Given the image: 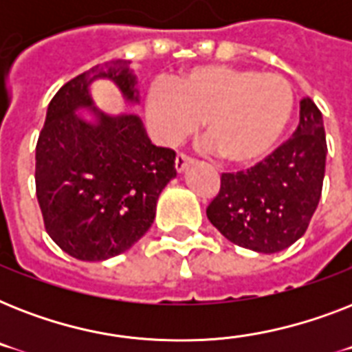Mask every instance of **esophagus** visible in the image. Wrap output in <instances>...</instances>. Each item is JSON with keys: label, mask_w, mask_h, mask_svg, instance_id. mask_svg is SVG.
<instances>
[{"label": "esophagus", "mask_w": 352, "mask_h": 352, "mask_svg": "<svg viewBox=\"0 0 352 352\" xmlns=\"http://www.w3.org/2000/svg\"><path fill=\"white\" fill-rule=\"evenodd\" d=\"M188 164H192V159H190L188 155H184V153H179V155H177L175 168H177V171H179V173H181V171L186 170Z\"/></svg>", "instance_id": "1"}]
</instances>
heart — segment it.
Here are the masks:
<instances>
[{
	"mask_svg": "<svg viewBox=\"0 0 352 352\" xmlns=\"http://www.w3.org/2000/svg\"><path fill=\"white\" fill-rule=\"evenodd\" d=\"M294 93L283 76L230 65H201L171 85L155 84L146 118L162 144L173 146L199 127L210 148L234 164L261 159L289 126Z\"/></svg>",
	"mask_w": 352,
	"mask_h": 352,
	"instance_id": "obj_1",
	"label": "heart"
}]
</instances>
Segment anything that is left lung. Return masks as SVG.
<instances>
[{
    "label": "left lung",
    "mask_w": 352,
    "mask_h": 352,
    "mask_svg": "<svg viewBox=\"0 0 352 352\" xmlns=\"http://www.w3.org/2000/svg\"><path fill=\"white\" fill-rule=\"evenodd\" d=\"M327 159L323 117L305 96L292 138L246 171L223 173L210 223L234 245L276 254L305 234L322 197Z\"/></svg>",
    "instance_id": "1"
}]
</instances>
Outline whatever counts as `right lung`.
<instances>
[{
	"label": "right lung",
	"instance_id": "right-lung-1",
	"mask_svg": "<svg viewBox=\"0 0 352 352\" xmlns=\"http://www.w3.org/2000/svg\"><path fill=\"white\" fill-rule=\"evenodd\" d=\"M96 80H109L127 104H138L129 62L95 65L54 95L36 144V197L45 230L80 261L129 250L153 225L160 192L177 177L175 151L151 144L138 115H107L95 106Z\"/></svg>",
	"mask_w": 352,
	"mask_h": 352
}]
</instances>
